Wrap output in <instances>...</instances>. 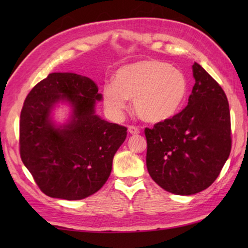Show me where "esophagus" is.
Wrapping results in <instances>:
<instances>
[{
    "mask_svg": "<svg viewBox=\"0 0 248 248\" xmlns=\"http://www.w3.org/2000/svg\"><path fill=\"white\" fill-rule=\"evenodd\" d=\"M128 131L131 134H139L140 133V129L136 127V125H129L128 127Z\"/></svg>",
    "mask_w": 248,
    "mask_h": 248,
    "instance_id": "esophagus-1",
    "label": "esophagus"
}]
</instances>
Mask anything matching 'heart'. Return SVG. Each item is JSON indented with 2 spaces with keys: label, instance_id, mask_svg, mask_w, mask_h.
<instances>
[{
  "label": "heart",
  "instance_id": "b5f03b06",
  "mask_svg": "<svg viewBox=\"0 0 248 248\" xmlns=\"http://www.w3.org/2000/svg\"><path fill=\"white\" fill-rule=\"evenodd\" d=\"M114 82L103 89V103L109 112L120 116L127 99H133L134 112L151 124L170 118L187 94V79L182 71L158 60L124 65L116 72Z\"/></svg>",
  "mask_w": 248,
  "mask_h": 248
}]
</instances>
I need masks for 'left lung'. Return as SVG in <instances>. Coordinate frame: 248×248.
<instances>
[{
  "mask_svg": "<svg viewBox=\"0 0 248 248\" xmlns=\"http://www.w3.org/2000/svg\"><path fill=\"white\" fill-rule=\"evenodd\" d=\"M188 105L171 118L145 128L146 167L163 189L189 196L209 186L228 159L232 138L229 102L222 87L198 63Z\"/></svg>",
  "mask_w": 248,
  "mask_h": 248,
  "instance_id": "left-lung-1",
  "label": "left lung"
}]
</instances>
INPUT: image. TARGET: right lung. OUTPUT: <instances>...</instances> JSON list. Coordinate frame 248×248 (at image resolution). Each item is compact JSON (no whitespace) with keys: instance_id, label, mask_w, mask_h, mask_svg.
<instances>
[{"instance_id":"add662e5","label":"right lung","mask_w":248,"mask_h":248,"mask_svg":"<svg viewBox=\"0 0 248 248\" xmlns=\"http://www.w3.org/2000/svg\"><path fill=\"white\" fill-rule=\"evenodd\" d=\"M100 99L95 82L75 73L49 74L28 93L20 112L19 153L45 195L79 200L107 182L127 128L95 115ZM60 100L73 105L74 115L68 125L56 127L49 112Z\"/></svg>"}]
</instances>
